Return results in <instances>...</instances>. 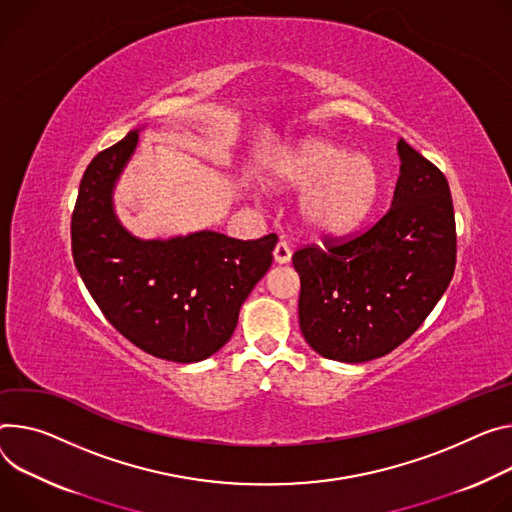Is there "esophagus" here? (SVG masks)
<instances>
[{
    "label": "esophagus",
    "instance_id": "34e87169",
    "mask_svg": "<svg viewBox=\"0 0 512 512\" xmlns=\"http://www.w3.org/2000/svg\"><path fill=\"white\" fill-rule=\"evenodd\" d=\"M273 257H275L277 263H288V261L292 259V249H290V245H288L286 241L277 243L275 249H273Z\"/></svg>",
    "mask_w": 512,
    "mask_h": 512
}]
</instances>
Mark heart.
Masks as SVG:
<instances>
[{
	"mask_svg": "<svg viewBox=\"0 0 512 512\" xmlns=\"http://www.w3.org/2000/svg\"><path fill=\"white\" fill-rule=\"evenodd\" d=\"M273 181L304 190L300 212L304 222L324 235L355 228L374 208L378 171L365 155H349L343 147L308 138L277 155Z\"/></svg>",
	"mask_w": 512,
	"mask_h": 512,
	"instance_id": "obj_1",
	"label": "heart"
}]
</instances>
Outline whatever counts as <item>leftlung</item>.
Listing matches in <instances>:
<instances>
[{
	"label": "left lung",
	"mask_w": 512,
	"mask_h": 512,
	"mask_svg": "<svg viewBox=\"0 0 512 512\" xmlns=\"http://www.w3.org/2000/svg\"><path fill=\"white\" fill-rule=\"evenodd\" d=\"M392 206L369 228L324 237L292 255L300 275V329L327 359L361 363L388 355L431 314L457 257L455 214L443 171L398 143Z\"/></svg>",
	"instance_id": "1"
}]
</instances>
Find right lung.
<instances>
[{
	"mask_svg": "<svg viewBox=\"0 0 512 512\" xmlns=\"http://www.w3.org/2000/svg\"><path fill=\"white\" fill-rule=\"evenodd\" d=\"M138 143L128 132L87 165L71 216L75 267L112 327L159 359L194 363L235 333L241 304L273 261L277 235L257 241L202 230L141 241L122 228L112 188Z\"/></svg>",
	"mask_w": 512,
	"mask_h": 512,
	"instance_id": "obj_1",
	"label": "right lung"
}]
</instances>
